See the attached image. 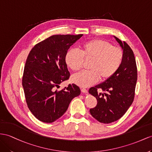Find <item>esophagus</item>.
<instances>
[{"label": "esophagus", "instance_id": "34e87169", "mask_svg": "<svg viewBox=\"0 0 152 152\" xmlns=\"http://www.w3.org/2000/svg\"><path fill=\"white\" fill-rule=\"evenodd\" d=\"M81 92H82L83 93H85V94H86V93H87V92H88V91H87V89H85V88H81Z\"/></svg>", "mask_w": 152, "mask_h": 152}]
</instances>
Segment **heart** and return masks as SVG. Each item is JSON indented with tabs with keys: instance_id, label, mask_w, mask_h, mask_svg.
<instances>
[{
	"instance_id": "1",
	"label": "heart",
	"mask_w": 152,
	"mask_h": 152,
	"mask_svg": "<svg viewBox=\"0 0 152 152\" xmlns=\"http://www.w3.org/2000/svg\"><path fill=\"white\" fill-rule=\"evenodd\" d=\"M84 60H91L89 71H83L72 77V81L80 87H86L104 81L115 75L122 64L123 52L109 42L94 39L84 43L80 50L70 49L66 53L65 64L72 71L81 69Z\"/></svg>"
}]
</instances>
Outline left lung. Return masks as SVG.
Returning a JSON list of instances; mask_svg holds the SVG:
<instances>
[{
    "mask_svg": "<svg viewBox=\"0 0 152 152\" xmlns=\"http://www.w3.org/2000/svg\"><path fill=\"white\" fill-rule=\"evenodd\" d=\"M123 52L122 64L115 75L89 89V94L97 99V105L90 109L93 118L102 123L118 120L126 113L133 102L137 79V66L132 49L126 42L114 36ZM102 90L104 93L97 92Z\"/></svg>",
    "mask_w": 152,
    "mask_h": 152,
    "instance_id": "left-lung-1",
    "label": "left lung"
}]
</instances>
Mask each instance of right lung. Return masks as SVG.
<instances>
[{
    "instance_id": "add662e5",
    "label": "right lung",
    "mask_w": 152,
    "mask_h": 152,
    "mask_svg": "<svg viewBox=\"0 0 152 152\" xmlns=\"http://www.w3.org/2000/svg\"><path fill=\"white\" fill-rule=\"evenodd\" d=\"M83 34H56L38 43L27 58L22 79L27 104L36 118L53 123L67 111L70 103L81 91L69 84L61 91L56 87L69 79L65 54Z\"/></svg>"
}]
</instances>
